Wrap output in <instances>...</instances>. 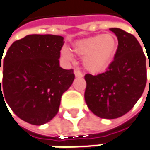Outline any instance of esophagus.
Returning <instances> with one entry per match:
<instances>
[{
    "mask_svg": "<svg viewBox=\"0 0 150 150\" xmlns=\"http://www.w3.org/2000/svg\"><path fill=\"white\" fill-rule=\"evenodd\" d=\"M74 74H75L76 77H83V74L79 69H75L74 70Z\"/></svg>",
    "mask_w": 150,
    "mask_h": 150,
    "instance_id": "esophagus-1",
    "label": "esophagus"
}]
</instances>
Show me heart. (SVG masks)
I'll use <instances>...</instances> for the list:
<instances>
[{
  "mask_svg": "<svg viewBox=\"0 0 150 150\" xmlns=\"http://www.w3.org/2000/svg\"><path fill=\"white\" fill-rule=\"evenodd\" d=\"M118 47V40L113 34H98L76 41L72 51L79 57H84L86 70L93 74L101 73L110 66ZM62 56L71 60L72 56L67 51H62Z\"/></svg>",
  "mask_w": 150,
  "mask_h": 150,
  "instance_id": "1",
  "label": "heart"
}]
</instances>
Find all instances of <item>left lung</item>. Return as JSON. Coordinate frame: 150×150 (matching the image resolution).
Here are the masks:
<instances>
[{
    "label": "left lung",
    "instance_id": "1",
    "mask_svg": "<svg viewBox=\"0 0 150 150\" xmlns=\"http://www.w3.org/2000/svg\"><path fill=\"white\" fill-rule=\"evenodd\" d=\"M110 30L118 39L114 60L105 72L85 75L86 103L94 115L104 119L119 118L129 112L147 82L146 57L136 37L118 28Z\"/></svg>",
    "mask_w": 150,
    "mask_h": 150
}]
</instances>
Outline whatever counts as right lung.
I'll return each mask as SVG.
<instances>
[{
    "label": "right lung",
    "mask_w": 150,
    "mask_h": 150,
    "mask_svg": "<svg viewBox=\"0 0 150 150\" xmlns=\"http://www.w3.org/2000/svg\"><path fill=\"white\" fill-rule=\"evenodd\" d=\"M63 45L60 35H29L14 41L6 52L0 98L30 124L40 126L52 119L63 93L73 83V69L59 66Z\"/></svg>",
    "instance_id": "obj_1"
}]
</instances>
